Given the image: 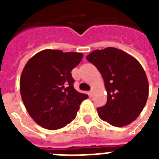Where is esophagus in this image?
I'll return each mask as SVG.
<instances>
[{"label":"esophagus","mask_w":159,"mask_h":159,"mask_svg":"<svg viewBox=\"0 0 159 159\" xmlns=\"http://www.w3.org/2000/svg\"><path fill=\"white\" fill-rule=\"evenodd\" d=\"M89 96L91 97L94 96V89H92V90H91V91H90V92H89Z\"/></svg>","instance_id":"34e87169"}]
</instances>
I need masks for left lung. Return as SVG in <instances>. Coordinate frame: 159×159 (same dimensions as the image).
Here are the masks:
<instances>
[{
  "label": "left lung",
  "mask_w": 159,
  "mask_h": 159,
  "mask_svg": "<svg viewBox=\"0 0 159 159\" xmlns=\"http://www.w3.org/2000/svg\"><path fill=\"white\" fill-rule=\"evenodd\" d=\"M87 59L97 67L105 82L107 102L97 108L102 120L116 127L133 122L145 106L148 82L141 64L131 55L116 48L95 50Z\"/></svg>",
  "instance_id": "1"
}]
</instances>
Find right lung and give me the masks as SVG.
I'll use <instances>...</instances> for the list:
<instances>
[{
	"mask_svg": "<svg viewBox=\"0 0 159 159\" xmlns=\"http://www.w3.org/2000/svg\"><path fill=\"white\" fill-rule=\"evenodd\" d=\"M82 57L81 53L45 49L27 62L20 80V95L39 125L55 130L76 118L80 104L88 98L74 89L71 73Z\"/></svg>",
	"mask_w": 159,
	"mask_h": 159,
	"instance_id": "1",
	"label": "right lung"
}]
</instances>
